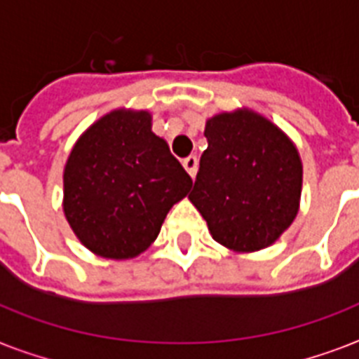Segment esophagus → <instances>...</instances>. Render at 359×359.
Wrapping results in <instances>:
<instances>
[{"label": "esophagus", "instance_id": "esophagus-1", "mask_svg": "<svg viewBox=\"0 0 359 359\" xmlns=\"http://www.w3.org/2000/svg\"><path fill=\"white\" fill-rule=\"evenodd\" d=\"M182 165H184L186 171H188L191 179H194V177H196V173H197V165H199V160H197V156H188V158H184Z\"/></svg>", "mask_w": 359, "mask_h": 359}]
</instances>
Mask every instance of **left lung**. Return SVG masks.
Returning a JSON list of instances; mask_svg holds the SVG:
<instances>
[{
  "instance_id": "8db88e82",
  "label": "left lung",
  "mask_w": 359,
  "mask_h": 359,
  "mask_svg": "<svg viewBox=\"0 0 359 359\" xmlns=\"http://www.w3.org/2000/svg\"><path fill=\"white\" fill-rule=\"evenodd\" d=\"M207 151L188 196L216 242L240 253L273 244L294 222L302 160L294 143L251 109L207 121Z\"/></svg>"
}]
</instances>
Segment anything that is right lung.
Returning a JSON list of instances; mask_svg holds the SVG:
<instances>
[{"label":"right lung","instance_id":"add662e5","mask_svg":"<svg viewBox=\"0 0 359 359\" xmlns=\"http://www.w3.org/2000/svg\"><path fill=\"white\" fill-rule=\"evenodd\" d=\"M149 111L115 109L70 151L63 210L87 250L132 259L156 240L169 208L188 196L190 175L151 130Z\"/></svg>","mask_w":359,"mask_h":359}]
</instances>
